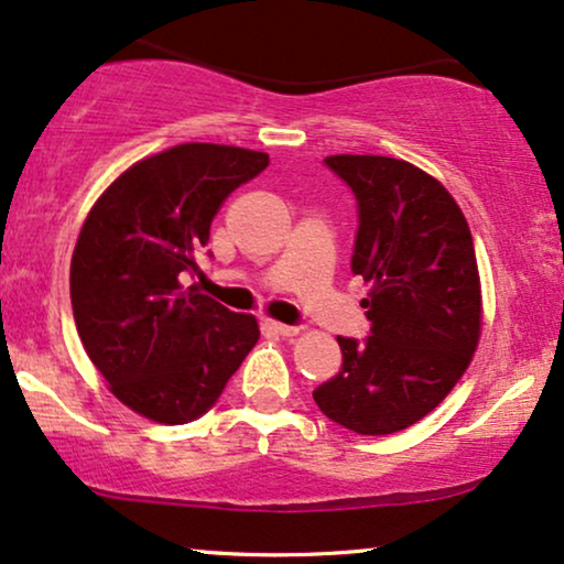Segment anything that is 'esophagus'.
I'll return each mask as SVG.
<instances>
[{
	"instance_id": "esophagus-1",
	"label": "esophagus",
	"mask_w": 564,
	"mask_h": 564,
	"mask_svg": "<svg viewBox=\"0 0 564 564\" xmlns=\"http://www.w3.org/2000/svg\"><path fill=\"white\" fill-rule=\"evenodd\" d=\"M265 327H268L270 333L283 335V338H294V335H299V327H294V325H283V323H275V319H268Z\"/></svg>"
}]
</instances>
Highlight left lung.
<instances>
[{"mask_svg": "<svg viewBox=\"0 0 564 564\" xmlns=\"http://www.w3.org/2000/svg\"><path fill=\"white\" fill-rule=\"evenodd\" d=\"M325 163L359 203L351 270L369 286L372 335L338 338L344 367L312 395L346 430L393 434L445 401L479 346L471 229L451 192L409 161L344 153Z\"/></svg>", "mask_w": 564, "mask_h": 564, "instance_id": "obj_1", "label": "left lung"}]
</instances>
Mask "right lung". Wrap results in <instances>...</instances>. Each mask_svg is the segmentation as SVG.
I'll use <instances>...</instances> for the list:
<instances>
[{"mask_svg": "<svg viewBox=\"0 0 564 564\" xmlns=\"http://www.w3.org/2000/svg\"><path fill=\"white\" fill-rule=\"evenodd\" d=\"M268 161L184 142L132 163L85 218L69 265L77 333L111 393L151 422L203 416L258 344V319L182 291L180 275L197 270L224 199Z\"/></svg>", "mask_w": 564, "mask_h": 564, "instance_id": "right-lung-1", "label": "right lung"}]
</instances>
